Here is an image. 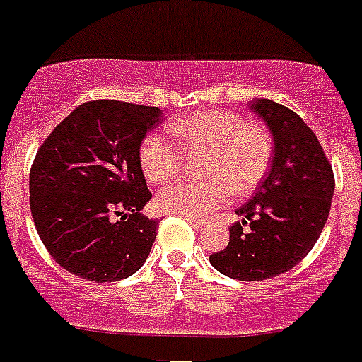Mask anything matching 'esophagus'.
<instances>
[{
  "label": "esophagus",
  "instance_id": "esophagus-1",
  "mask_svg": "<svg viewBox=\"0 0 362 362\" xmlns=\"http://www.w3.org/2000/svg\"><path fill=\"white\" fill-rule=\"evenodd\" d=\"M187 221H189L190 224H192V226L196 228V230H204V228L207 226V224H205L204 221H196V218H187Z\"/></svg>",
  "mask_w": 362,
  "mask_h": 362
}]
</instances>
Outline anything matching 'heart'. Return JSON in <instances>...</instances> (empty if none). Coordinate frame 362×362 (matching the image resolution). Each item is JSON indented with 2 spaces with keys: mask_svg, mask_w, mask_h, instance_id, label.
<instances>
[{
  "mask_svg": "<svg viewBox=\"0 0 362 362\" xmlns=\"http://www.w3.org/2000/svg\"><path fill=\"white\" fill-rule=\"evenodd\" d=\"M177 146L160 134L140 144V164L153 183H166L181 168L183 155L205 153L202 181H177L160 190L158 207L166 213L205 218L224 205L230 194H250L267 175L273 138L263 127L233 112H199L168 125Z\"/></svg>",
  "mask_w": 362,
  "mask_h": 362,
  "instance_id": "b5f03b06",
  "label": "heart"
}]
</instances>
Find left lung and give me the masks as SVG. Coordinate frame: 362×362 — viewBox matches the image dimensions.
Instances as JSON below:
<instances>
[{"label":"left lung","mask_w":362,"mask_h":362,"mask_svg":"<svg viewBox=\"0 0 362 362\" xmlns=\"http://www.w3.org/2000/svg\"><path fill=\"white\" fill-rule=\"evenodd\" d=\"M250 110L273 134V163L256 194L235 211L243 221L230 228L228 247L209 256L218 273L245 282L296 267L322 235L334 194L331 163L310 127L274 100L256 99Z\"/></svg>","instance_id":"1"}]
</instances>
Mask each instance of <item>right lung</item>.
Segmentation results:
<instances>
[{
    "label": "right lung",
    "instance_id": "right-lung-1",
    "mask_svg": "<svg viewBox=\"0 0 362 362\" xmlns=\"http://www.w3.org/2000/svg\"><path fill=\"white\" fill-rule=\"evenodd\" d=\"M160 117L155 106L91 100L39 147L30 172L31 215L40 241L69 273L117 282L146 263L160 221L140 213L151 199L140 144Z\"/></svg>",
    "mask_w": 362,
    "mask_h": 362
}]
</instances>
